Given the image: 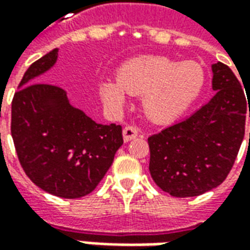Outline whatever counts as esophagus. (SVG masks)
<instances>
[{
	"instance_id": "34e87169",
	"label": "esophagus",
	"mask_w": 250,
	"mask_h": 250,
	"mask_svg": "<svg viewBox=\"0 0 250 250\" xmlns=\"http://www.w3.org/2000/svg\"><path fill=\"white\" fill-rule=\"evenodd\" d=\"M138 135H139V131L136 130L135 127L127 125V127L123 128V141L125 142L132 141V139H135Z\"/></svg>"
}]
</instances>
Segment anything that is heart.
<instances>
[{"instance_id":"b5f03b06","label":"heart","mask_w":250,"mask_h":250,"mask_svg":"<svg viewBox=\"0 0 250 250\" xmlns=\"http://www.w3.org/2000/svg\"><path fill=\"white\" fill-rule=\"evenodd\" d=\"M198 62L166 56H138L123 62L118 77L99 83V95L111 111H120L128 95H142V109L155 123H171L188 111L205 87Z\"/></svg>"}]
</instances>
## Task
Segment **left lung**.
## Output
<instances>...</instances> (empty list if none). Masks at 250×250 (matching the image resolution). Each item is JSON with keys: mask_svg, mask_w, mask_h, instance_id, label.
<instances>
[{"mask_svg": "<svg viewBox=\"0 0 250 250\" xmlns=\"http://www.w3.org/2000/svg\"><path fill=\"white\" fill-rule=\"evenodd\" d=\"M211 72L209 103L148 138L150 174L173 197H195L222 184L244 139L249 100L229 66L218 62Z\"/></svg>", "mask_w": 250, "mask_h": 250, "instance_id": "obj_1", "label": "left lung"}]
</instances>
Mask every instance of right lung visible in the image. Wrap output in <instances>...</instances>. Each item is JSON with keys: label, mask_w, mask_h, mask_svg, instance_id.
<instances>
[{"label": "right lung", "mask_w": 250, "mask_h": 250, "mask_svg": "<svg viewBox=\"0 0 250 250\" xmlns=\"http://www.w3.org/2000/svg\"><path fill=\"white\" fill-rule=\"evenodd\" d=\"M59 48L26 69L12 102V138L30 181L62 198L95 190L123 145L122 127L99 125L73 107L64 89L37 79L52 69Z\"/></svg>", "instance_id": "obj_1"}]
</instances>
